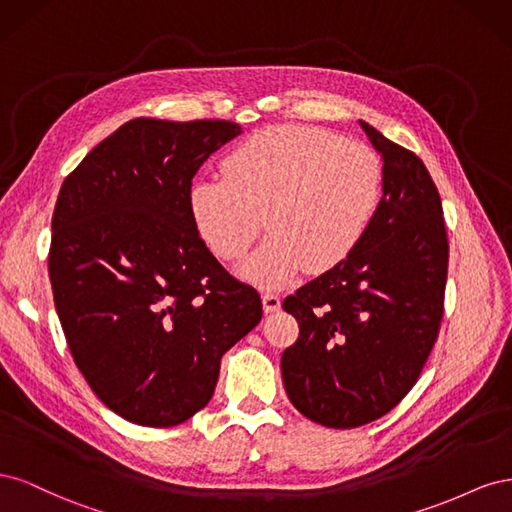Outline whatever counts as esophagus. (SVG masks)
I'll return each instance as SVG.
<instances>
[{"instance_id":"34e87169","label":"esophagus","mask_w":512,"mask_h":512,"mask_svg":"<svg viewBox=\"0 0 512 512\" xmlns=\"http://www.w3.org/2000/svg\"><path fill=\"white\" fill-rule=\"evenodd\" d=\"M280 305H282L280 294H275V292H271V290H267L265 294H262V307H265L267 314L277 312V309H280Z\"/></svg>"}]
</instances>
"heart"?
I'll return each mask as SVG.
<instances>
[{"label": "heart", "instance_id": "obj_1", "mask_svg": "<svg viewBox=\"0 0 512 512\" xmlns=\"http://www.w3.org/2000/svg\"><path fill=\"white\" fill-rule=\"evenodd\" d=\"M224 177L192 183L196 230L222 260L245 262L243 275L280 286L305 267L324 273L346 262L369 235L384 198L378 153L342 134L303 123L254 132L222 162Z\"/></svg>", "mask_w": 512, "mask_h": 512}]
</instances>
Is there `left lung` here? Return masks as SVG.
I'll return each instance as SVG.
<instances>
[{
    "label": "left lung",
    "instance_id": "8db88e82",
    "mask_svg": "<svg viewBox=\"0 0 512 512\" xmlns=\"http://www.w3.org/2000/svg\"><path fill=\"white\" fill-rule=\"evenodd\" d=\"M361 128L382 156L378 218L346 262L282 303L299 322L282 354L286 393L333 429L376 421L410 393L444 314L448 239L436 183L412 151Z\"/></svg>",
    "mask_w": 512,
    "mask_h": 512
}]
</instances>
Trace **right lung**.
I'll return each mask as SVG.
<instances>
[{
    "mask_svg": "<svg viewBox=\"0 0 512 512\" xmlns=\"http://www.w3.org/2000/svg\"><path fill=\"white\" fill-rule=\"evenodd\" d=\"M239 134L232 121L138 117L61 183L57 316L91 391L130 423L173 427L203 410L224 352L262 318L258 292L209 252L188 207L196 170Z\"/></svg>",
    "mask_w": 512,
    "mask_h": 512,
    "instance_id": "1",
    "label": "right lung"
}]
</instances>
